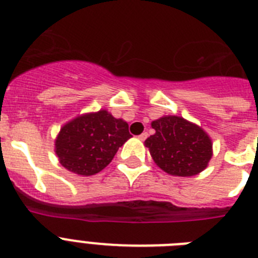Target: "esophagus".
<instances>
[{
  "label": "esophagus",
  "mask_w": 258,
  "mask_h": 258,
  "mask_svg": "<svg viewBox=\"0 0 258 258\" xmlns=\"http://www.w3.org/2000/svg\"><path fill=\"white\" fill-rule=\"evenodd\" d=\"M147 137H149V134H147V133H146V132H145V133L140 134V136H138V138H140L141 141H145L146 138H147Z\"/></svg>",
  "instance_id": "34e87169"
}]
</instances>
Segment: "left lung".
Returning <instances> with one entry per match:
<instances>
[{"label": "left lung", "instance_id": "obj_1", "mask_svg": "<svg viewBox=\"0 0 258 258\" xmlns=\"http://www.w3.org/2000/svg\"><path fill=\"white\" fill-rule=\"evenodd\" d=\"M154 136L145 141L155 163L164 172L190 177L204 170L212 157V141L198 125L178 116L152 121Z\"/></svg>", "mask_w": 258, "mask_h": 258}]
</instances>
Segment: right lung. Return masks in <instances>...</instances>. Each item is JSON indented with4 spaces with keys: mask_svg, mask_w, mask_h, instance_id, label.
<instances>
[{
    "mask_svg": "<svg viewBox=\"0 0 258 258\" xmlns=\"http://www.w3.org/2000/svg\"><path fill=\"white\" fill-rule=\"evenodd\" d=\"M131 137L124 120L102 109L76 117L61 127L55 152L66 169L92 175L104 169Z\"/></svg>",
    "mask_w": 258,
    "mask_h": 258,
    "instance_id": "add662e5",
    "label": "right lung"
}]
</instances>
